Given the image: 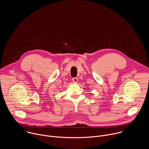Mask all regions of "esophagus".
<instances>
[{"instance_id": "34e87169", "label": "esophagus", "mask_w": 149, "mask_h": 149, "mask_svg": "<svg viewBox=\"0 0 149 149\" xmlns=\"http://www.w3.org/2000/svg\"><path fill=\"white\" fill-rule=\"evenodd\" d=\"M72 80V82H74V83H77L78 81V79L77 77H74V78H73Z\"/></svg>"}]
</instances>
